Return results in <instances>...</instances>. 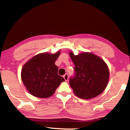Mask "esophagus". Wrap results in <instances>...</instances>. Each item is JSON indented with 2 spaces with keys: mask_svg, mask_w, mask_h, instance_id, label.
I'll list each match as a JSON object with an SVG mask.
<instances>
[{
  "mask_svg": "<svg viewBox=\"0 0 130 130\" xmlns=\"http://www.w3.org/2000/svg\"><path fill=\"white\" fill-rule=\"evenodd\" d=\"M63 77H64V80H65L66 81L68 80V79H69V76H68V74H65L63 76Z\"/></svg>",
  "mask_w": 130,
  "mask_h": 130,
  "instance_id": "obj_1",
  "label": "esophagus"
}]
</instances>
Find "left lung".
<instances>
[{
	"label": "left lung",
	"instance_id": "obj_1",
	"mask_svg": "<svg viewBox=\"0 0 130 130\" xmlns=\"http://www.w3.org/2000/svg\"><path fill=\"white\" fill-rule=\"evenodd\" d=\"M75 65L74 75L69 83L75 95L80 98L91 99L102 93L107 86L109 72L104 60L90 53L75 56L69 53Z\"/></svg>",
	"mask_w": 130,
	"mask_h": 130
}]
</instances>
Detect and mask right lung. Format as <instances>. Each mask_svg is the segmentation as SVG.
<instances>
[{"instance_id": "obj_1", "label": "right lung", "mask_w": 130, "mask_h": 130, "mask_svg": "<svg viewBox=\"0 0 130 130\" xmlns=\"http://www.w3.org/2000/svg\"><path fill=\"white\" fill-rule=\"evenodd\" d=\"M60 54L41 53L33 57L23 66L21 79L32 95L47 98L54 93L64 79L58 74V68L55 61Z\"/></svg>"}]
</instances>
